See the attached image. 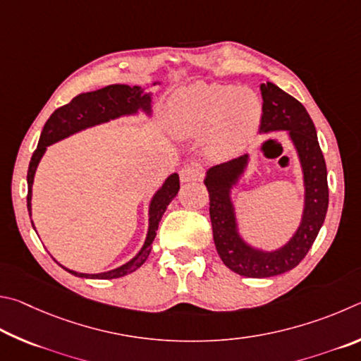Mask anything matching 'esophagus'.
<instances>
[{"mask_svg":"<svg viewBox=\"0 0 361 361\" xmlns=\"http://www.w3.org/2000/svg\"><path fill=\"white\" fill-rule=\"evenodd\" d=\"M179 176L180 180L185 182V184H188V182H197L203 177V169L200 166H195V164H185V166L180 168Z\"/></svg>","mask_w":361,"mask_h":361,"instance_id":"1","label":"esophagus"}]
</instances>
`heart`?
Instances as JSON below:
<instances>
[{
    "instance_id": "1",
    "label": "heart",
    "mask_w": 361,
    "mask_h": 361,
    "mask_svg": "<svg viewBox=\"0 0 361 361\" xmlns=\"http://www.w3.org/2000/svg\"><path fill=\"white\" fill-rule=\"evenodd\" d=\"M168 120L177 136L207 135L214 152L235 154L258 131L262 103L250 88L198 82L174 94Z\"/></svg>"
}]
</instances>
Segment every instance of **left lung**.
<instances>
[{
    "mask_svg": "<svg viewBox=\"0 0 361 361\" xmlns=\"http://www.w3.org/2000/svg\"><path fill=\"white\" fill-rule=\"evenodd\" d=\"M260 88L263 98L260 131L288 130L305 171L306 207L298 231L287 245L269 254L249 247L239 238L230 201V187L243 173L247 155L211 168L204 180L209 192V216L219 255L226 268L254 279L279 276L298 267L312 247L328 209L326 164L306 107L273 82H267Z\"/></svg>",
    "mask_w": 361,
    "mask_h": 361,
    "instance_id": "left-lung-1",
    "label": "left lung"
}]
</instances>
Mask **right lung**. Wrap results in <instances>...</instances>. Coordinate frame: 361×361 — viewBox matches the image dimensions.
Listing matches in <instances>:
<instances>
[{"label": "right lung", "instance_id": "obj_1", "mask_svg": "<svg viewBox=\"0 0 361 361\" xmlns=\"http://www.w3.org/2000/svg\"><path fill=\"white\" fill-rule=\"evenodd\" d=\"M139 107L142 109H149V94H142L139 87H130L125 84H114L107 85L99 90L80 93L78 97L73 98L68 104L61 106L56 109L52 116L44 125L39 144L35 150L33 157H31L30 166H28V195H27V206L28 212L31 211V185H33L35 173L39 163L41 157L46 152V147L50 144H54L60 139L66 137L73 133L84 130L87 126L98 125L101 122H107L109 118H116L118 116H125V114L136 112ZM179 176L173 174L169 176L164 185L157 192V195L150 203V226H149V235L145 239L144 247L141 252L128 262L123 267L117 269L107 271V273L101 274H79L75 271H69V273L79 277H87V279H116V277H122L136 271L139 267H142V263L147 260V257L152 250V243H154L158 224H160L161 216L166 211L168 204L173 201V198L179 192ZM31 216V212H30ZM33 224V222H31Z\"/></svg>", "mask_w": 361, "mask_h": 361}]
</instances>
